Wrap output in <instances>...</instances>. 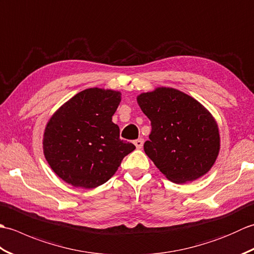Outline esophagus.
Listing matches in <instances>:
<instances>
[{
  "label": "esophagus",
  "instance_id": "34e87169",
  "mask_svg": "<svg viewBox=\"0 0 254 254\" xmlns=\"http://www.w3.org/2000/svg\"><path fill=\"white\" fill-rule=\"evenodd\" d=\"M143 144H144V139L143 138H138L134 141V145H135L137 149H141L143 147Z\"/></svg>",
  "mask_w": 254,
  "mask_h": 254
}]
</instances>
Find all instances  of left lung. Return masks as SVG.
Masks as SVG:
<instances>
[{"label":"left lung","mask_w":254,"mask_h":254,"mask_svg":"<svg viewBox=\"0 0 254 254\" xmlns=\"http://www.w3.org/2000/svg\"><path fill=\"white\" fill-rule=\"evenodd\" d=\"M152 132L144 150L175 183L198 179L212 168L219 152V132L213 116L180 90L159 87L137 96Z\"/></svg>","instance_id":"left-lung-1"}]
</instances>
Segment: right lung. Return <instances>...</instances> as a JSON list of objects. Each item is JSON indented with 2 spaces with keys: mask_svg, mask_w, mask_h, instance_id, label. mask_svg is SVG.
Here are the masks:
<instances>
[{
  "mask_svg": "<svg viewBox=\"0 0 254 254\" xmlns=\"http://www.w3.org/2000/svg\"><path fill=\"white\" fill-rule=\"evenodd\" d=\"M121 101L116 90L88 88L66 101L48 122L45 157L52 170L73 187L93 189L116 174L135 149L120 139L112 116Z\"/></svg>",
  "mask_w": 254,
  "mask_h": 254,
  "instance_id": "obj_1",
  "label": "right lung"
}]
</instances>
